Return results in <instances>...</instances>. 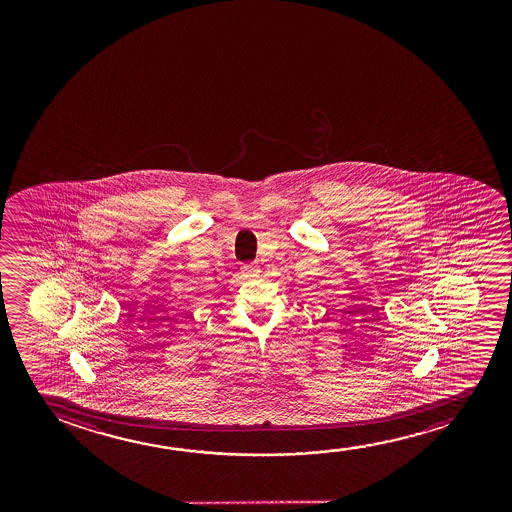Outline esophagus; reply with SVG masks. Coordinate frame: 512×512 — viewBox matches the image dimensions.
Masks as SVG:
<instances>
[{
	"label": "esophagus",
	"instance_id": "1",
	"mask_svg": "<svg viewBox=\"0 0 512 512\" xmlns=\"http://www.w3.org/2000/svg\"><path fill=\"white\" fill-rule=\"evenodd\" d=\"M241 273L248 280H252V278H255L260 273V269L257 266H253V264H245V266H241Z\"/></svg>",
	"mask_w": 512,
	"mask_h": 512
}]
</instances>
